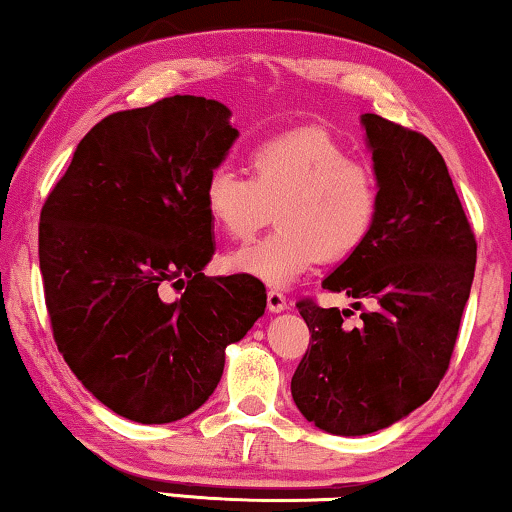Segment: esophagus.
Here are the masks:
<instances>
[{
    "instance_id": "34e87169",
    "label": "esophagus",
    "mask_w": 512,
    "mask_h": 512,
    "mask_svg": "<svg viewBox=\"0 0 512 512\" xmlns=\"http://www.w3.org/2000/svg\"><path fill=\"white\" fill-rule=\"evenodd\" d=\"M268 310L275 314L286 310V296L282 291H268Z\"/></svg>"
}]
</instances>
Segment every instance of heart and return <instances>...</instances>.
Masks as SVG:
<instances>
[{
	"label": "heart",
	"instance_id": "heart-1",
	"mask_svg": "<svg viewBox=\"0 0 512 512\" xmlns=\"http://www.w3.org/2000/svg\"><path fill=\"white\" fill-rule=\"evenodd\" d=\"M251 179L219 165L207 174L202 202L230 240H247L275 207L277 230L230 251L226 268L289 286L314 263L345 261L373 233L380 209L375 174L319 130L270 137L249 153Z\"/></svg>",
	"mask_w": 512,
	"mask_h": 512
}]
</instances>
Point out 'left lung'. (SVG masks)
<instances>
[{
    "mask_svg": "<svg viewBox=\"0 0 512 512\" xmlns=\"http://www.w3.org/2000/svg\"><path fill=\"white\" fill-rule=\"evenodd\" d=\"M380 191L375 228L321 286L347 293L349 310L300 300L312 345L291 380L307 422L333 436H366L424 405L443 380L471 296L475 237L447 165L424 135L363 114Z\"/></svg>",
    "mask_w": 512,
    "mask_h": 512,
    "instance_id": "1",
    "label": "left lung"
}]
</instances>
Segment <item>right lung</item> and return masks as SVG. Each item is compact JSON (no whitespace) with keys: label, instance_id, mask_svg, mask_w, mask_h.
Instances as JSON below:
<instances>
[{"label":"right lung","instance_id":"add662e5","mask_svg":"<svg viewBox=\"0 0 512 512\" xmlns=\"http://www.w3.org/2000/svg\"><path fill=\"white\" fill-rule=\"evenodd\" d=\"M195 95L118 111L76 146L39 223L53 338L83 387L139 424L188 417L214 394L226 347L265 312L249 275L205 277L207 174L240 137ZM167 285L182 291L164 298Z\"/></svg>","mask_w":512,"mask_h":512}]
</instances>
